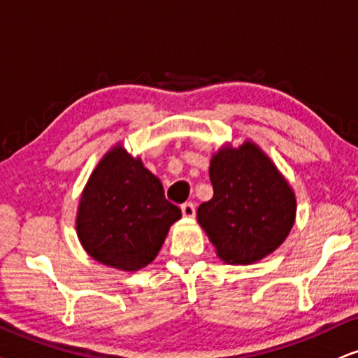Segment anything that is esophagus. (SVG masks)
<instances>
[{
	"label": "esophagus",
	"instance_id": "34e87169",
	"mask_svg": "<svg viewBox=\"0 0 358 358\" xmlns=\"http://www.w3.org/2000/svg\"><path fill=\"white\" fill-rule=\"evenodd\" d=\"M182 215L185 218H194V215H196V208H194L193 203H183Z\"/></svg>",
	"mask_w": 358,
	"mask_h": 358
}]
</instances>
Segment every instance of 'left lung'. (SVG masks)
Here are the masks:
<instances>
[{
    "label": "left lung",
    "instance_id": "obj_1",
    "mask_svg": "<svg viewBox=\"0 0 358 358\" xmlns=\"http://www.w3.org/2000/svg\"><path fill=\"white\" fill-rule=\"evenodd\" d=\"M213 198L196 218L228 264L261 261L286 241L296 221V194L274 162L251 140L224 143L210 162Z\"/></svg>",
    "mask_w": 358,
    "mask_h": 358
}]
</instances>
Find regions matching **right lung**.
<instances>
[{
    "label": "right lung",
    "mask_w": 358,
    "mask_h": 358,
    "mask_svg": "<svg viewBox=\"0 0 358 358\" xmlns=\"http://www.w3.org/2000/svg\"><path fill=\"white\" fill-rule=\"evenodd\" d=\"M182 211L162 182L115 143L101 158L80 194L76 231L85 252L108 268L135 273L155 259Z\"/></svg>",
    "instance_id": "1"
}]
</instances>
